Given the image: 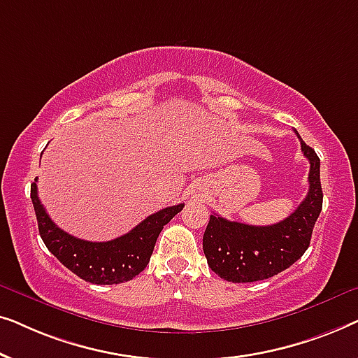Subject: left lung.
<instances>
[{
	"label": "left lung",
	"instance_id": "left-lung-1",
	"mask_svg": "<svg viewBox=\"0 0 358 358\" xmlns=\"http://www.w3.org/2000/svg\"><path fill=\"white\" fill-rule=\"evenodd\" d=\"M300 141L303 155L310 161V190L290 217L268 227H254L210 215L203 233V254L208 267L224 280L246 283L277 275L310 246L322 208L320 158L311 146Z\"/></svg>",
	"mask_w": 358,
	"mask_h": 358
}]
</instances>
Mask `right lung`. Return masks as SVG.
Listing matches in <instances>:
<instances>
[{
    "label": "right lung",
    "mask_w": 358,
    "mask_h": 358,
    "mask_svg": "<svg viewBox=\"0 0 358 358\" xmlns=\"http://www.w3.org/2000/svg\"><path fill=\"white\" fill-rule=\"evenodd\" d=\"M36 182L37 179L31 185V199L42 241L63 266L83 280L96 285L129 282L145 271L161 229L184 207V203H179L163 208L150 215L124 236L106 243H92L71 236L52 222L38 200Z\"/></svg>",
    "instance_id": "add662e5"
}]
</instances>
